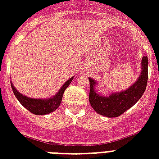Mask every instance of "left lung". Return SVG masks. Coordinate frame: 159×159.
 I'll use <instances>...</instances> for the list:
<instances>
[{
    "label": "left lung",
    "instance_id": "obj_1",
    "mask_svg": "<svg viewBox=\"0 0 159 159\" xmlns=\"http://www.w3.org/2000/svg\"><path fill=\"white\" fill-rule=\"evenodd\" d=\"M148 64L147 56L141 60V72L138 79L130 87L120 92H112L102 95L97 92L95 87L97 82L89 77L90 104L96 112L109 118L117 117L132 107L143 96L148 82Z\"/></svg>",
    "mask_w": 159,
    "mask_h": 159
}]
</instances>
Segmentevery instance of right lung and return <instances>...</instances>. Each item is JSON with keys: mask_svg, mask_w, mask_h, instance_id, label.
Returning a JSON list of instances; mask_svg holds the SVG:
<instances>
[{"mask_svg": "<svg viewBox=\"0 0 159 159\" xmlns=\"http://www.w3.org/2000/svg\"><path fill=\"white\" fill-rule=\"evenodd\" d=\"M74 77H70L69 79L67 80V82L62 85L59 91L52 97L48 98H42V99H36V98H30L26 97L25 95L21 94L20 92H18V90L14 87L12 82H11V88L13 90V92L15 96L16 97L22 106L30 111L31 113L34 115H39V116H43V115H48L54 111L57 107L60 106L61 102L62 99V95L63 92L67 87L69 86V84L72 82V79Z\"/></svg>", "mask_w": 159, "mask_h": 159, "instance_id": "1", "label": "right lung"}]
</instances>
